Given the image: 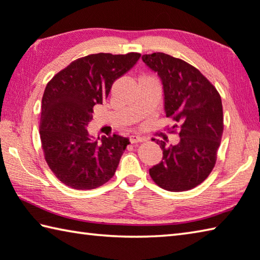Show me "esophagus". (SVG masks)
<instances>
[{"instance_id": "esophagus-1", "label": "esophagus", "mask_w": 260, "mask_h": 260, "mask_svg": "<svg viewBox=\"0 0 260 260\" xmlns=\"http://www.w3.org/2000/svg\"><path fill=\"white\" fill-rule=\"evenodd\" d=\"M129 141H131V143H140V142H144L145 139L141 138V136H139V135H131Z\"/></svg>"}]
</instances>
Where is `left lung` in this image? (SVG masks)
Returning a JSON list of instances; mask_svg holds the SVG:
<instances>
[{"label":"left lung","mask_w":260,"mask_h":260,"mask_svg":"<svg viewBox=\"0 0 260 260\" xmlns=\"http://www.w3.org/2000/svg\"><path fill=\"white\" fill-rule=\"evenodd\" d=\"M158 74L164 87L165 112L177 124L179 142L162 150V160L150 168L158 186L172 192L199 185L215 167L224 129L223 106L216 87L196 67L174 56L155 52L142 55ZM174 132V131H173Z\"/></svg>","instance_id":"1"}]
</instances>
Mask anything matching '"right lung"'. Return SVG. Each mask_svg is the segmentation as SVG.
<instances>
[{"label":"right lung","mask_w":260,"mask_h":260,"mask_svg":"<svg viewBox=\"0 0 260 260\" xmlns=\"http://www.w3.org/2000/svg\"><path fill=\"white\" fill-rule=\"evenodd\" d=\"M141 54L96 53L73 61L48 83L42 99L40 135L45 161L64 185L92 190L115 175L129 140L114 134L94 141L86 126L112 84Z\"/></svg>","instance_id":"1"}]
</instances>
